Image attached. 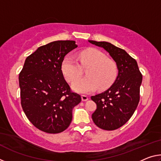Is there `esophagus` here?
<instances>
[{
	"instance_id": "34e87169",
	"label": "esophagus",
	"mask_w": 161,
	"mask_h": 161,
	"mask_svg": "<svg viewBox=\"0 0 161 161\" xmlns=\"http://www.w3.org/2000/svg\"><path fill=\"white\" fill-rule=\"evenodd\" d=\"M88 97L86 96V95H81V100L83 101V102H86V101L88 100Z\"/></svg>"
}]
</instances>
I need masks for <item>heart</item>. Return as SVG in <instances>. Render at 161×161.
<instances>
[{
	"label": "heart",
	"instance_id": "1",
	"mask_svg": "<svg viewBox=\"0 0 161 161\" xmlns=\"http://www.w3.org/2000/svg\"><path fill=\"white\" fill-rule=\"evenodd\" d=\"M78 59L81 66L88 67L86 77L78 78L82 74L80 64L72 57L67 56L62 63V71L67 80L73 81L72 89L81 94H88L99 87L106 89L109 87L118 75V67L115 62L108 59L102 52L97 49H87L78 53Z\"/></svg>",
	"mask_w": 161,
	"mask_h": 161
}]
</instances>
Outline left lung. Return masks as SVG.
Wrapping results in <instances>:
<instances>
[{
	"mask_svg": "<svg viewBox=\"0 0 161 161\" xmlns=\"http://www.w3.org/2000/svg\"><path fill=\"white\" fill-rule=\"evenodd\" d=\"M88 41L108 52L118 67V76L110 88L91 97L97 103L92 115L94 123L103 130H116L129 121L137 108L142 75L136 59L123 49L108 42Z\"/></svg>",
	"mask_w": 161,
	"mask_h": 161,
	"instance_id": "obj_1",
	"label": "left lung"
}]
</instances>
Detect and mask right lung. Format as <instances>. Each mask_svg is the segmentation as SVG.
Wrapping results in <instances>:
<instances>
[{
	"mask_svg": "<svg viewBox=\"0 0 161 161\" xmlns=\"http://www.w3.org/2000/svg\"><path fill=\"white\" fill-rule=\"evenodd\" d=\"M76 47L73 40L41 46L26 58L19 75L22 108L42 131H64L72 120L73 108L81 102L80 95L71 91L62 71L64 56Z\"/></svg>",
	"mask_w": 161,
	"mask_h": 161,
	"instance_id": "obj_1",
	"label": "right lung"
}]
</instances>
